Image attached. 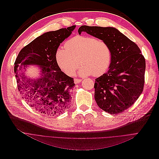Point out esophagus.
Here are the masks:
<instances>
[{"label": "esophagus", "instance_id": "esophagus-1", "mask_svg": "<svg viewBox=\"0 0 159 159\" xmlns=\"http://www.w3.org/2000/svg\"><path fill=\"white\" fill-rule=\"evenodd\" d=\"M81 81V79H78V78H75L74 79V83L75 84H79Z\"/></svg>", "mask_w": 159, "mask_h": 159}]
</instances>
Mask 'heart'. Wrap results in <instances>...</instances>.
<instances>
[{
  "label": "heart",
  "mask_w": 159,
  "mask_h": 159,
  "mask_svg": "<svg viewBox=\"0 0 159 159\" xmlns=\"http://www.w3.org/2000/svg\"><path fill=\"white\" fill-rule=\"evenodd\" d=\"M56 60L66 74L73 75L80 64V75L98 77L108 69L111 61V50L106 42L89 36H76L67 41L64 47L56 52ZM80 61L79 62V61Z\"/></svg>",
  "instance_id": "heart-1"
}]
</instances>
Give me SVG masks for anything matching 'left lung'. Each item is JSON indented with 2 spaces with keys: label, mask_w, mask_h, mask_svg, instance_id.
I'll return each mask as SVG.
<instances>
[{
  "label": "left lung",
  "mask_w": 159,
  "mask_h": 159,
  "mask_svg": "<svg viewBox=\"0 0 159 159\" xmlns=\"http://www.w3.org/2000/svg\"><path fill=\"white\" fill-rule=\"evenodd\" d=\"M81 32L106 42L111 50L109 70L95 81L96 103L110 114L123 112L143 91L146 64L140 48L113 27L84 25L78 29Z\"/></svg>",
  "instance_id": "8db88e82"
}]
</instances>
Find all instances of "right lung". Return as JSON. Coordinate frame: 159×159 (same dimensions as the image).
Instances as JSON below:
<instances>
[{
  "instance_id": "right-lung-1",
  "label": "right lung",
  "mask_w": 159,
  "mask_h": 159,
  "mask_svg": "<svg viewBox=\"0 0 159 159\" xmlns=\"http://www.w3.org/2000/svg\"><path fill=\"white\" fill-rule=\"evenodd\" d=\"M75 28L74 25L43 34L24 47L14 62L18 91L27 103L40 113L57 115L70 107L74 81L60 68L56 60V52ZM27 65L39 66L40 79L27 78L22 67Z\"/></svg>"
}]
</instances>
